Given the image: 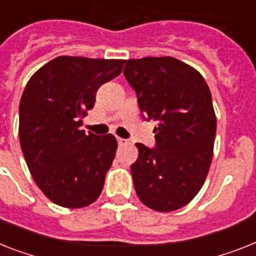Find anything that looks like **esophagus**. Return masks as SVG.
<instances>
[{"label": "esophagus", "instance_id": "1", "mask_svg": "<svg viewBox=\"0 0 256 256\" xmlns=\"http://www.w3.org/2000/svg\"><path fill=\"white\" fill-rule=\"evenodd\" d=\"M116 140H118V144H119V145H126V144H128V140H126V138H122V137H118Z\"/></svg>", "mask_w": 256, "mask_h": 256}]
</instances>
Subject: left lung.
<instances>
[{
  "label": "left lung",
  "instance_id": "obj_1",
  "mask_svg": "<svg viewBox=\"0 0 256 256\" xmlns=\"http://www.w3.org/2000/svg\"><path fill=\"white\" fill-rule=\"evenodd\" d=\"M126 81L145 120H156V148L136 144L130 166L142 204L171 212L188 204L208 175L216 137L212 94L199 72L174 57L128 60Z\"/></svg>",
  "mask_w": 256,
  "mask_h": 256
}]
</instances>
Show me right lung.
Returning a JSON list of instances; mask_svg holds the SVG:
<instances>
[{
  "instance_id": "add662e5",
  "label": "right lung",
  "mask_w": 256,
  "mask_h": 256,
  "mask_svg": "<svg viewBox=\"0 0 256 256\" xmlns=\"http://www.w3.org/2000/svg\"><path fill=\"white\" fill-rule=\"evenodd\" d=\"M124 62L60 56L27 82L19 103L20 148L38 187L57 206L84 208L102 192L118 141L110 133H85L82 118Z\"/></svg>"
}]
</instances>
